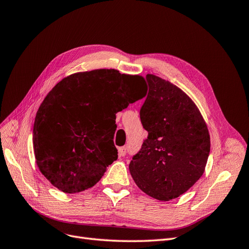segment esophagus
<instances>
[{
	"label": "esophagus",
	"instance_id": "esophagus-1",
	"mask_svg": "<svg viewBox=\"0 0 249 249\" xmlns=\"http://www.w3.org/2000/svg\"><path fill=\"white\" fill-rule=\"evenodd\" d=\"M125 154H126V147L122 146V147L118 148V155H119V157H124Z\"/></svg>",
	"mask_w": 249,
	"mask_h": 249
}]
</instances>
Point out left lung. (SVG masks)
<instances>
[{
  "mask_svg": "<svg viewBox=\"0 0 249 249\" xmlns=\"http://www.w3.org/2000/svg\"><path fill=\"white\" fill-rule=\"evenodd\" d=\"M148 93L140 109L148 136L129 169L148 196L168 201L178 197L205 172L210 154L207 124L196 105L169 81L146 74Z\"/></svg>",
  "mask_w": 249,
  "mask_h": 249,
  "instance_id": "obj_1",
  "label": "left lung"
}]
</instances>
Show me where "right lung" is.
<instances>
[{
  "mask_svg": "<svg viewBox=\"0 0 249 249\" xmlns=\"http://www.w3.org/2000/svg\"><path fill=\"white\" fill-rule=\"evenodd\" d=\"M144 79L116 70L76 72L62 79L36 113V164L64 193L93 187L117 160L116 113L142 99Z\"/></svg>",
  "mask_w": 249,
  "mask_h": 249,
  "instance_id": "obj_1",
  "label": "right lung"
}]
</instances>
